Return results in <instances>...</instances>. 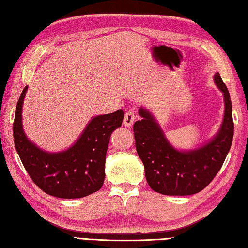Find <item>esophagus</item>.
<instances>
[{
    "label": "esophagus",
    "instance_id": "1",
    "mask_svg": "<svg viewBox=\"0 0 248 248\" xmlns=\"http://www.w3.org/2000/svg\"><path fill=\"white\" fill-rule=\"evenodd\" d=\"M134 119H136V115H134V112L127 111L124 117V124L125 125V127H132Z\"/></svg>",
    "mask_w": 248,
    "mask_h": 248
}]
</instances>
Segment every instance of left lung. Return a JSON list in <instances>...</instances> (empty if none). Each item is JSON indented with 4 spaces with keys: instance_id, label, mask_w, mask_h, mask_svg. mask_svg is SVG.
Returning <instances> with one entry per match:
<instances>
[{
    "instance_id": "left-lung-1",
    "label": "left lung",
    "mask_w": 248,
    "mask_h": 248,
    "mask_svg": "<svg viewBox=\"0 0 248 248\" xmlns=\"http://www.w3.org/2000/svg\"><path fill=\"white\" fill-rule=\"evenodd\" d=\"M215 82L223 93V121L216 137L198 149L176 150L167 141L154 116L140 108L142 119L133 125L136 149L143 162L146 182L154 191L167 196L197 194L212 182L223 165L234 134L232 103L219 72L215 75Z\"/></svg>"
}]
</instances>
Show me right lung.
Returning a JSON list of instances; mask_svg holds the SVG:
<instances>
[{
    "mask_svg": "<svg viewBox=\"0 0 248 248\" xmlns=\"http://www.w3.org/2000/svg\"><path fill=\"white\" fill-rule=\"evenodd\" d=\"M27 86L17 102L13 124L14 143L25 170L41 190L58 198L74 199L102 188L105 161L110 136L121 127L124 111L96 116L68 150L49 153L28 140L22 124V108Z\"/></svg>",
    "mask_w": 248,
    "mask_h": 248,
    "instance_id": "right-lung-1",
    "label": "right lung"
}]
</instances>
